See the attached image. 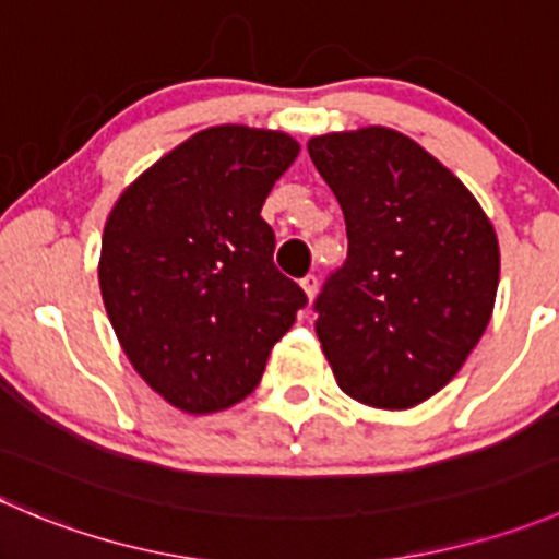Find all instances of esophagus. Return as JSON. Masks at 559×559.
<instances>
[{
    "mask_svg": "<svg viewBox=\"0 0 559 559\" xmlns=\"http://www.w3.org/2000/svg\"><path fill=\"white\" fill-rule=\"evenodd\" d=\"M300 286H302V292H306V297H308V302L313 300V297H317V275H306V278L300 281Z\"/></svg>",
    "mask_w": 559,
    "mask_h": 559,
    "instance_id": "34e87169",
    "label": "esophagus"
}]
</instances>
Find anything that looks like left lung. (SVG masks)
<instances>
[{"instance_id":"left-lung-1","label":"left lung","mask_w":559,"mask_h":559,"mask_svg":"<svg viewBox=\"0 0 559 559\" xmlns=\"http://www.w3.org/2000/svg\"><path fill=\"white\" fill-rule=\"evenodd\" d=\"M308 155L349 240L317 297L335 382L377 409L424 404L456 377L495 311V226L448 166L393 128L313 135Z\"/></svg>"}]
</instances>
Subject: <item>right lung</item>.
<instances>
[{
	"instance_id": "1",
	"label": "right lung",
	"mask_w": 559,
	"mask_h": 559,
	"mask_svg": "<svg viewBox=\"0 0 559 559\" xmlns=\"http://www.w3.org/2000/svg\"><path fill=\"white\" fill-rule=\"evenodd\" d=\"M284 130L213 124L135 177L106 218L103 306L139 377L210 415L253 393L306 295L273 264L262 204L295 164Z\"/></svg>"
}]
</instances>
